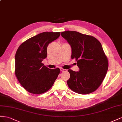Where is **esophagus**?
Listing matches in <instances>:
<instances>
[{
    "mask_svg": "<svg viewBox=\"0 0 122 122\" xmlns=\"http://www.w3.org/2000/svg\"><path fill=\"white\" fill-rule=\"evenodd\" d=\"M60 71H66V69H63V68H60Z\"/></svg>",
    "mask_w": 122,
    "mask_h": 122,
    "instance_id": "1",
    "label": "esophagus"
}]
</instances>
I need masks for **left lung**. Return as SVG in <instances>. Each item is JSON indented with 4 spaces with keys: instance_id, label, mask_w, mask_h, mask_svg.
<instances>
[{
    "instance_id": "obj_1",
    "label": "left lung",
    "mask_w": 122,
    "mask_h": 122,
    "mask_svg": "<svg viewBox=\"0 0 122 122\" xmlns=\"http://www.w3.org/2000/svg\"><path fill=\"white\" fill-rule=\"evenodd\" d=\"M61 35L71 47V59H76L79 71H68V87L81 95L95 92L102 84L108 68V62L99 41L92 36L67 30Z\"/></svg>"
}]
</instances>
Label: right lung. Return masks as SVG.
I'll return each instance as SVG.
<instances>
[{"mask_svg": "<svg viewBox=\"0 0 122 122\" xmlns=\"http://www.w3.org/2000/svg\"><path fill=\"white\" fill-rule=\"evenodd\" d=\"M60 32H46L24 41L15 55V73L27 92L39 95L49 90L60 74V69H50L42 63L47 57V47Z\"/></svg>", "mask_w": 122, "mask_h": 122, "instance_id": "1", "label": "right lung"}]
</instances>
